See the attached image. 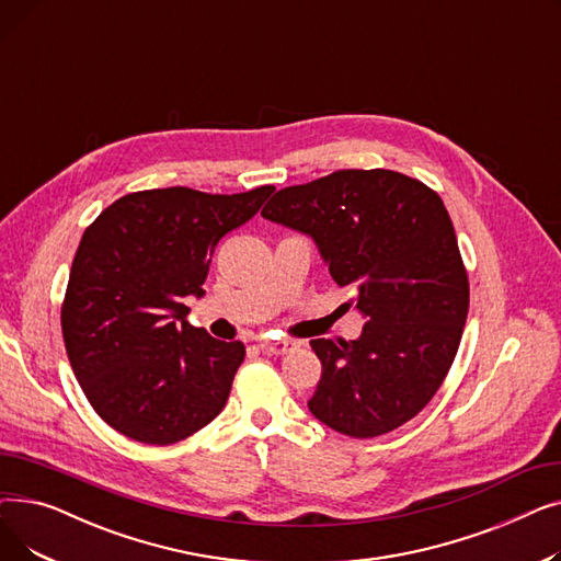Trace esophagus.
Masks as SVG:
<instances>
[{
	"label": "esophagus",
	"instance_id": "34e87169",
	"mask_svg": "<svg viewBox=\"0 0 561 561\" xmlns=\"http://www.w3.org/2000/svg\"><path fill=\"white\" fill-rule=\"evenodd\" d=\"M261 352H265V355H286V352H293L298 347L296 341H288V339H275V341H261L259 343Z\"/></svg>",
	"mask_w": 561,
	"mask_h": 561
}]
</instances>
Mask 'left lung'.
<instances>
[{
    "mask_svg": "<svg viewBox=\"0 0 561 561\" xmlns=\"http://www.w3.org/2000/svg\"><path fill=\"white\" fill-rule=\"evenodd\" d=\"M265 220L316 241L345 309L366 325L355 341L313 339L322 364L309 411L352 436L387 434L434 398L468 316V275L453 220L430 186L393 170H336L275 193Z\"/></svg>",
    "mask_w": 561,
    "mask_h": 561,
    "instance_id": "obj_1",
    "label": "left lung"
}]
</instances>
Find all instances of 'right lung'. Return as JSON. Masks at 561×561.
<instances>
[{
    "mask_svg": "<svg viewBox=\"0 0 561 561\" xmlns=\"http://www.w3.org/2000/svg\"><path fill=\"white\" fill-rule=\"evenodd\" d=\"M273 191H138L83 231L61 328L81 391L113 430L170 446L220 414L245 345L193 328L182 298L204 296L218 241Z\"/></svg>",
    "mask_w": 561,
    "mask_h": 561,
    "instance_id": "obj_1",
    "label": "right lung"
}]
</instances>
